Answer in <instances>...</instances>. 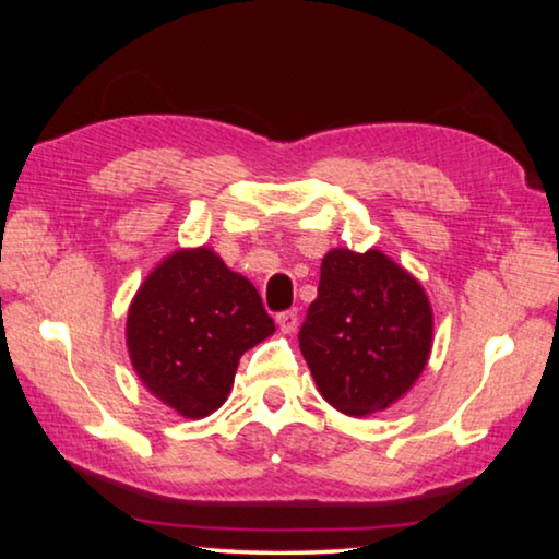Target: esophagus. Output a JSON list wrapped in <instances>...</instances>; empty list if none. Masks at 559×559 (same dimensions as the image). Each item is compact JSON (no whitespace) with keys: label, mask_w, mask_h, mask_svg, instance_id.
Here are the masks:
<instances>
[{"label":"esophagus","mask_w":559,"mask_h":559,"mask_svg":"<svg viewBox=\"0 0 559 559\" xmlns=\"http://www.w3.org/2000/svg\"><path fill=\"white\" fill-rule=\"evenodd\" d=\"M276 323H278V328H281V333H286V335L296 333V328H298V313H296V310H286V313H281V316L276 318Z\"/></svg>","instance_id":"1"}]
</instances>
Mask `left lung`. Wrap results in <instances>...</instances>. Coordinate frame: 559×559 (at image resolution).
<instances>
[{"label": "left lung", "instance_id": "1", "mask_svg": "<svg viewBox=\"0 0 559 559\" xmlns=\"http://www.w3.org/2000/svg\"><path fill=\"white\" fill-rule=\"evenodd\" d=\"M298 340L323 400L367 416L400 402L427 367L431 302L386 253L333 249L320 263L318 298Z\"/></svg>", "mask_w": 559, "mask_h": 559}]
</instances>
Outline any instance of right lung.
<instances>
[{"instance_id":"obj_1","label":"right lung","mask_w":559,"mask_h":559,"mask_svg":"<svg viewBox=\"0 0 559 559\" xmlns=\"http://www.w3.org/2000/svg\"><path fill=\"white\" fill-rule=\"evenodd\" d=\"M276 333L259 290L210 246L177 249L128 308L126 343L145 390L185 419L226 402L239 359Z\"/></svg>"}]
</instances>
